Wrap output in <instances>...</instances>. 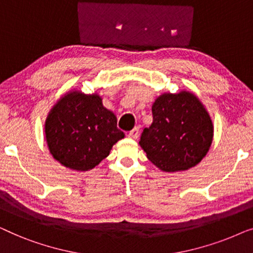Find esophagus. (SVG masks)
<instances>
[{
  "label": "esophagus",
  "mask_w": 253,
  "mask_h": 253,
  "mask_svg": "<svg viewBox=\"0 0 253 253\" xmlns=\"http://www.w3.org/2000/svg\"><path fill=\"white\" fill-rule=\"evenodd\" d=\"M138 135H140V130H138L137 127H135L134 129H131L129 133H128V137L133 138V140H136V138L138 137Z\"/></svg>",
  "instance_id": "1"
}]
</instances>
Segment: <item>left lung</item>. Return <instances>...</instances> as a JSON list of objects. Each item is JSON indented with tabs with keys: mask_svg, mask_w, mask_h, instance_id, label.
<instances>
[{
	"mask_svg": "<svg viewBox=\"0 0 253 253\" xmlns=\"http://www.w3.org/2000/svg\"><path fill=\"white\" fill-rule=\"evenodd\" d=\"M154 122L144 128L140 145L163 172H180L196 166L213 141L208 110L194 92H163L152 104Z\"/></svg>",
	"mask_w": 253,
	"mask_h": 253,
	"instance_id": "obj_1",
	"label": "left lung"
}]
</instances>
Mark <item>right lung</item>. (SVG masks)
<instances>
[{
    "mask_svg": "<svg viewBox=\"0 0 253 253\" xmlns=\"http://www.w3.org/2000/svg\"><path fill=\"white\" fill-rule=\"evenodd\" d=\"M44 135L54 159L78 172L97 166L125 137L117 127L116 115L104 108L101 96L78 89L67 91L52 106Z\"/></svg>",
    "mask_w": 253,
    "mask_h": 253,
    "instance_id": "obj_1",
    "label": "right lung"
}]
</instances>
